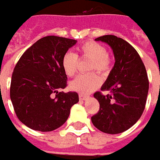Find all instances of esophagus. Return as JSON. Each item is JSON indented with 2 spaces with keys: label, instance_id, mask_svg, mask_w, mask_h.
Instances as JSON below:
<instances>
[{
  "label": "esophagus",
  "instance_id": "esophagus-1",
  "mask_svg": "<svg viewBox=\"0 0 160 160\" xmlns=\"http://www.w3.org/2000/svg\"><path fill=\"white\" fill-rule=\"evenodd\" d=\"M88 96L87 95H83V94H82V93H80L79 94V98L81 99V100H86L88 98Z\"/></svg>",
  "mask_w": 160,
  "mask_h": 160
}]
</instances>
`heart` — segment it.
<instances>
[{
    "label": "heart",
    "instance_id": "obj_1",
    "mask_svg": "<svg viewBox=\"0 0 160 160\" xmlns=\"http://www.w3.org/2000/svg\"><path fill=\"white\" fill-rule=\"evenodd\" d=\"M82 57L92 60L89 66V70H97L100 74H106L111 67L110 59L108 57L106 48L97 42H86L78 48ZM62 66L64 73L68 77H73L77 72L78 56L73 52H67L62 60ZM101 82L100 78L96 73H89L86 75L79 76L69 83L73 91L87 94L97 89Z\"/></svg>",
    "mask_w": 160,
    "mask_h": 160
}]
</instances>
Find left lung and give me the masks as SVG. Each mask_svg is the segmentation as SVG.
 <instances>
[{
    "mask_svg": "<svg viewBox=\"0 0 160 160\" xmlns=\"http://www.w3.org/2000/svg\"><path fill=\"white\" fill-rule=\"evenodd\" d=\"M95 40L111 47L115 62L101 87V91H110L111 94L94 93L99 110L92 122L104 133H122L138 122L144 110L149 91L147 72L137 50L126 40L114 35Z\"/></svg>",
    "mask_w": 160,
    "mask_h": 160,
    "instance_id": "1",
    "label": "left lung"
}]
</instances>
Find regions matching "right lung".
Masks as SVG:
<instances>
[{
  "instance_id": "obj_1",
  "label": "right lung",
  "mask_w": 160,
  "mask_h": 160,
  "mask_svg": "<svg viewBox=\"0 0 160 160\" xmlns=\"http://www.w3.org/2000/svg\"><path fill=\"white\" fill-rule=\"evenodd\" d=\"M76 43L57 36L42 38L22 53L14 68L10 99L20 122L33 130L60 128L79 101L75 92H59L67 86L62 60Z\"/></svg>"
}]
</instances>
